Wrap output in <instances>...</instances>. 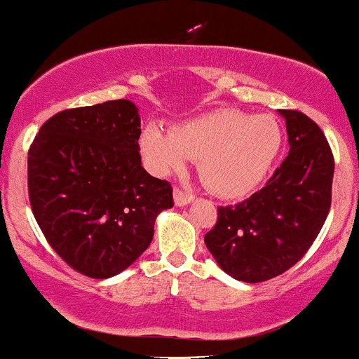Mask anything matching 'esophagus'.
<instances>
[{
    "label": "esophagus",
    "mask_w": 359,
    "mask_h": 359,
    "mask_svg": "<svg viewBox=\"0 0 359 359\" xmlns=\"http://www.w3.org/2000/svg\"><path fill=\"white\" fill-rule=\"evenodd\" d=\"M193 198H195V196H193L191 193L180 190V188H175V203L180 205V207H183V205H188L190 201H193Z\"/></svg>",
    "instance_id": "obj_1"
}]
</instances>
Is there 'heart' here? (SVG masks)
<instances>
[{
    "label": "heart",
    "instance_id": "heart-1",
    "mask_svg": "<svg viewBox=\"0 0 359 359\" xmlns=\"http://www.w3.org/2000/svg\"><path fill=\"white\" fill-rule=\"evenodd\" d=\"M147 166L158 175L178 171L193 158L208 190L224 198L251 193L275 163L281 128L273 116L241 110H217L171 132L158 126L144 128L139 139Z\"/></svg>",
    "mask_w": 359,
    "mask_h": 359
}]
</instances>
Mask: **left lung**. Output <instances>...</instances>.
Here are the masks:
<instances>
[{"label": "left lung", "mask_w": 359, "mask_h": 359, "mask_svg": "<svg viewBox=\"0 0 359 359\" xmlns=\"http://www.w3.org/2000/svg\"><path fill=\"white\" fill-rule=\"evenodd\" d=\"M287 120L290 152L266 187L219 207L205 244L227 275L245 283L271 280L307 255L327 219L334 156L320 127L299 110Z\"/></svg>", "instance_id": "8db88e82"}]
</instances>
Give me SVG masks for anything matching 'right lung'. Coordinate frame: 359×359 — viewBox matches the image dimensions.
<instances>
[{
    "label": "right lung",
    "mask_w": 359,
    "mask_h": 359,
    "mask_svg": "<svg viewBox=\"0 0 359 359\" xmlns=\"http://www.w3.org/2000/svg\"><path fill=\"white\" fill-rule=\"evenodd\" d=\"M140 116L128 100L62 110L28 149V198L47 243L84 276L110 278L151 244L171 183L140 163Z\"/></svg>",
    "instance_id": "1"
}]
</instances>
